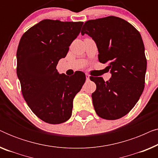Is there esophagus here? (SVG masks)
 <instances>
[{
	"instance_id": "34e87169",
	"label": "esophagus",
	"mask_w": 158,
	"mask_h": 158,
	"mask_svg": "<svg viewBox=\"0 0 158 158\" xmlns=\"http://www.w3.org/2000/svg\"><path fill=\"white\" fill-rule=\"evenodd\" d=\"M85 77H86V81H89L90 80V75H88V74H87V73H86L85 74Z\"/></svg>"
}]
</instances>
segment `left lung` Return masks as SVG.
I'll list each match as a JSON object with an SVG mask.
<instances>
[{
  "mask_svg": "<svg viewBox=\"0 0 158 158\" xmlns=\"http://www.w3.org/2000/svg\"><path fill=\"white\" fill-rule=\"evenodd\" d=\"M81 34L96 42L99 62L108 63L111 73L106 82L90 77L96 85L92 94L95 111L104 119L122 118L133 109L144 88L147 59L142 36L128 21L114 16L87 21Z\"/></svg>",
  "mask_w": 158,
  "mask_h": 158,
  "instance_id": "8db88e82",
  "label": "left lung"
}]
</instances>
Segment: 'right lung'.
<instances>
[{
	"label": "right lung",
	"mask_w": 158,
	"mask_h": 158,
	"mask_svg": "<svg viewBox=\"0 0 158 158\" xmlns=\"http://www.w3.org/2000/svg\"><path fill=\"white\" fill-rule=\"evenodd\" d=\"M83 22L44 19L28 29L17 49V75L23 98L44 122L57 124L72 115L73 98L85 81V73L69 77L56 69Z\"/></svg>",
	"instance_id": "add662e5"
}]
</instances>
